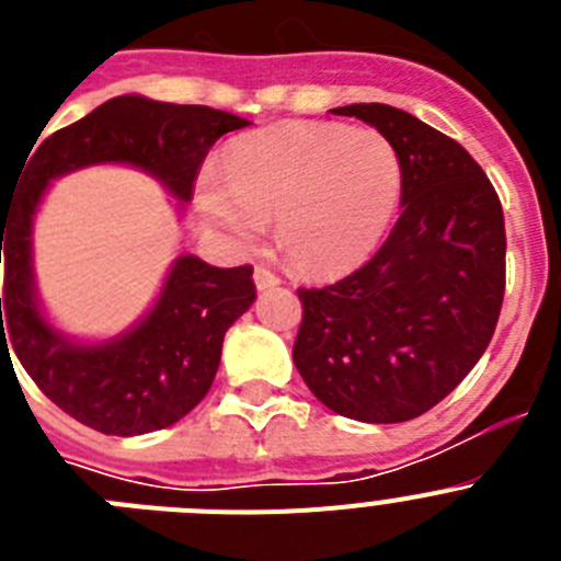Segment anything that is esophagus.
Wrapping results in <instances>:
<instances>
[{"instance_id":"esophagus-1","label":"esophagus","mask_w":561,"mask_h":561,"mask_svg":"<svg viewBox=\"0 0 561 561\" xmlns=\"http://www.w3.org/2000/svg\"><path fill=\"white\" fill-rule=\"evenodd\" d=\"M252 277H255V286L257 289H272V286L280 284V277L275 275V272L270 270V266L264 264H257L255 272H252Z\"/></svg>"}]
</instances>
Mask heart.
Listing matches in <instances>:
<instances>
[{
    "label": "heart",
    "instance_id": "obj_1",
    "mask_svg": "<svg viewBox=\"0 0 561 561\" xmlns=\"http://www.w3.org/2000/svg\"><path fill=\"white\" fill-rule=\"evenodd\" d=\"M401 185V157L381 131L297 121L244 137L227 176H205L199 202L213 225L247 244L277 221L297 270L336 275L379 247Z\"/></svg>",
    "mask_w": 561,
    "mask_h": 561
}]
</instances>
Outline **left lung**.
<instances>
[{"mask_svg":"<svg viewBox=\"0 0 561 561\" xmlns=\"http://www.w3.org/2000/svg\"><path fill=\"white\" fill-rule=\"evenodd\" d=\"M396 146L401 216L368 264L297 289L295 365L325 408L368 424L419 419L483 356L505 291L497 191L453 137L388 103H351Z\"/></svg>","mask_w":561,"mask_h":561,"instance_id":"obj_1","label":"left lung"}]
</instances>
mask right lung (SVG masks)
I'll return each mask as SVG.
<instances>
[{
    "instance_id": "right-lung-1",
    "label": "right lung",
    "mask_w": 561,
    "mask_h": 561,
    "mask_svg": "<svg viewBox=\"0 0 561 561\" xmlns=\"http://www.w3.org/2000/svg\"><path fill=\"white\" fill-rule=\"evenodd\" d=\"M244 126V117L221 108L112 98L49 134L22 165L8 199L0 196V345L10 342L38 390L87 427L142 435L191 413L210 390L227 329L252 306L255 284L250 264L219 270L182 255L137 329L101 345H78L44 320L33 286L30 232L44 187L76 168L128 162L187 202L213 142Z\"/></svg>"
}]
</instances>
